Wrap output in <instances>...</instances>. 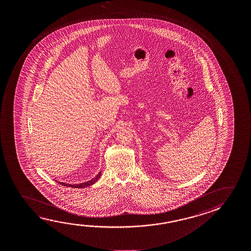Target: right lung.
<instances>
[{"mask_svg": "<svg viewBox=\"0 0 251 251\" xmlns=\"http://www.w3.org/2000/svg\"><path fill=\"white\" fill-rule=\"evenodd\" d=\"M101 176V172H100L96 177H94L93 179H91L89 181H86L81 184H76V185H71V184H66V183H63V182H58L60 185H64V186H69V187H74V188H84V187H87L89 185H94L96 181L99 179L100 177Z\"/></svg>", "mask_w": 251, "mask_h": 251, "instance_id": "obj_1", "label": "right lung"}]
</instances>
